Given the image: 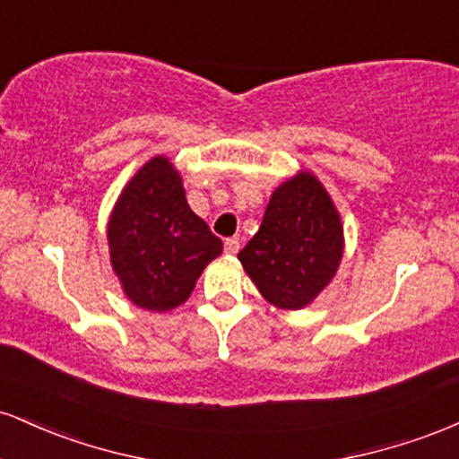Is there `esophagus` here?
I'll return each mask as SVG.
<instances>
[{
    "label": "esophagus",
    "mask_w": 459,
    "mask_h": 459,
    "mask_svg": "<svg viewBox=\"0 0 459 459\" xmlns=\"http://www.w3.org/2000/svg\"><path fill=\"white\" fill-rule=\"evenodd\" d=\"M224 250L229 252V255H237V252H239V239H237V237H229V239L224 241Z\"/></svg>",
    "instance_id": "34e87169"
}]
</instances>
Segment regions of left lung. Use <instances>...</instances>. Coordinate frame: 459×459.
Listing matches in <instances>:
<instances>
[{"mask_svg": "<svg viewBox=\"0 0 459 459\" xmlns=\"http://www.w3.org/2000/svg\"><path fill=\"white\" fill-rule=\"evenodd\" d=\"M239 261L273 307L298 310L319 296L343 256V226L324 186L299 172L272 194L259 233Z\"/></svg>", "mask_w": 459, "mask_h": 459, "instance_id": "1", "label": "left lung"}]
</instances>
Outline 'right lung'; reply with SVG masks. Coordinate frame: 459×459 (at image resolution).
Here are the masks:
<instances>
[{
	"instance_id": "add662e5",
	"label": "right lung",
	"mask_w": 459,
	"mask_h": 459,
	"mask_svg": "<svg viewBox=\"0 0 459 459\" xmlns=\"http://www.w3.org/2000/svg\"><path fill=\"white\" fill-rule=\"evenodd\" d=\"M116 276L135 307L170 310L222 252V239L189 209L178 172L152 157L129 181L108 226Z\"/></svg>"
}]
</instances>
